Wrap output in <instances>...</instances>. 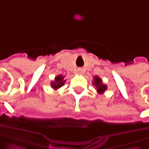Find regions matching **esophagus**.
<instances>
[{"mask_svg":"<svg viewBox=\"0 0 149 149\" xmlns=\"http://www.w3.org/2000/svg\"><path fill=\"white\" fill-rule=\"evenodd\" d=\"M77 73H79V74H81V73H83V69H81V68H79V69L77 70Z\"/></svg>","mask_w":149,"mask_h":149,"instance_id":"1","label":"esophagus"}]
</instances>
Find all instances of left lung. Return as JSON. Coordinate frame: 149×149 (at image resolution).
Returning <instances> with one entry per match:
<instances>
[{
	"label": "left lung",
	"mask_w": 149,
	"mask_h": 149,
	"mask_svg": "<svg viewBox=\"0 0 149 149\" xmlns=\"http://www.w3.org/2000/svg\"><path fill=\"white\" fill-rule=\"evenodd\" d=\"M93 84L96 86L97 91V93H100V94L104 93L105 92V91H107V86L102 83V79L99 77H97V76L93 77Z\"/></svg>",
	"instance_id": "8db88e82"
}]
</instances>
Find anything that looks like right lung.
Instances as JSON below:
<instances>
[{
	"instance_id": "obj_1",
	"label": "right lung",
	"mask_w": 149,
	"mask_h": 149,
	"mask_svg": "<svg viewBox=\"0 0 149 149\" xmlns=\"http://www.w3.org/2000/svg\"><path fill=\"white\" fill-rule=\"evenodd\" d=\"M65 80H64V77L62 75H58L57 77L55 78V80L51 83V86L54 90H57V89L60 88L61 86L64 85Z\"/></svg>"
}]
</instances>
